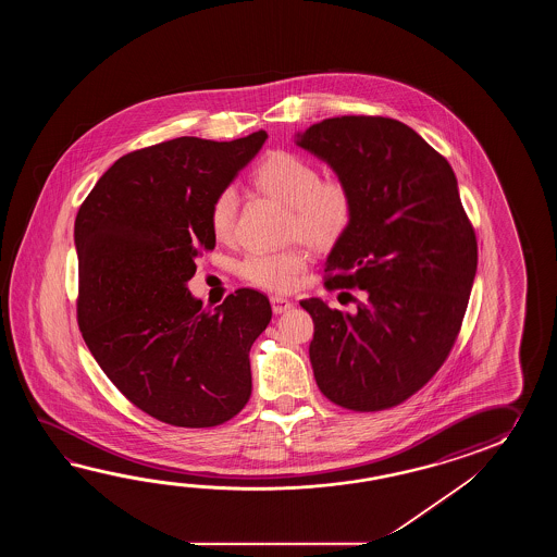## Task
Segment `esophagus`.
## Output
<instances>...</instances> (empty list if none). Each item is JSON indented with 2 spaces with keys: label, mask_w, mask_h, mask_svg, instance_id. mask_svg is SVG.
<instances>
[{
  "label": "esophagus",
  "mask_w": 557,
  "mask_h": 557,
  "mask_svg": "<svg viewBox=\"0 0 557 557\" xmlns=\"http://www.w3.org/2000/svg\"><path fill=\"white\" fill-rule=\"evenodd\" d=\"M271 305H273L274 314H283V312L293 308V302L288 298H284V296H271Z\"/></svg>",
  "instance_id": "34e87169"
}]
</instances>
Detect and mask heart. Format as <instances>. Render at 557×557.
Instances as JSON below:
<instances>
[{"instance_id":"1","label":"heart","mask_w":557,"mask_h":557,"mask_svg":"<svg viewBox=\"0 0 557 557\" xmlns=\"http://www.w3.org/2000/svg\"><path fill=\"white\" fill-rule=\"evenodd\" d=\"M255 185L290 211L288 233L310 247L324 249L343 237L352 221L355 201L350 189L338 178H320L319 166L290 151H274L255 173ZM238 197L235 189L219 193L211 207V228L219 240H231L237 225ZM307 267L300 249L250 252L238 273L267 290H290Z\"/></svg>"}]
</instances>
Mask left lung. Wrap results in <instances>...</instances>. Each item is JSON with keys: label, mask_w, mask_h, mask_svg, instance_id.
<instances>
[{"label": "left lung", "mask_w": 557, "mask_h": 557, "mask_svg": "<svg viewBox=\"0 0 557 557\" xmlns=\"http://www.w3.org/2000/svg\"><path fill=\"white\" fill-rule=\"evenodd\" d=\"M350 189L355 213L324 286L360 288L355 312L300 300L320 392L356 412L398 406L432 379L462 326L478 243L450 163L396 119L344 115L296 133ZM350 296V293H343Z\"/></svg>", "instance_id": "left-lung-1"}]
</instances>
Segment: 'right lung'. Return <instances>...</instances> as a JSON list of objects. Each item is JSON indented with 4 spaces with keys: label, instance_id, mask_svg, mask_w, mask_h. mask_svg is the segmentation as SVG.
Returning a JSON list of instances; mask_svg holds the SVG:
<instances>
[{
    "label": "right lung",
    "instance_id": "add662e5",
    "mask_svg": "<svg viewBox=\"0 0 557 557\" xmlns=\"http://www.w3.org/2000/svg\"><path fill=\"white\" fill-rule=\"evenodd\" d=\"M267 137H178L123 154L75 219L85 344L127 400L171 426H219L249 403L269 298L238 288L205 308L187 283L201 250L214 249V199Z\"/></svg>",
    "mask_w": 557,
    "mask_h": 557
}]
</instances>
